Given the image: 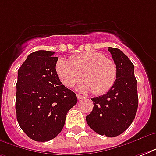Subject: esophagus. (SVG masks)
<instances>
[{"mask_svg":"<svg viewBox=\"0 0 156 156\" xmlns=\"http://www.w3.org/2000/svg\"><path fill=\"white\" fill-rule=\"evenodd\" d=\"M77 98H78V100H83V99H84V96L83 95H79V94H77Z\"/></svg>","mask_w":156,"mask_h":156,"instance_id":"esophagus-1","label":"esophagus"}]
</instances>
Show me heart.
Segmentation results:
<instances>
[{
    "label": "heart",
    "instance_id": "1",
    "mask_svg": "<svg viewBox=\"0 0 156 156\" xmlns=\"http://www.w3.org/2000/svg\"><path fill=\"white\" fill-rule=\"evenodd\" d=\"M56 72L64 86L72 87L81 78L84 82L78 87L83 92L91 91L94 95L108 92L116 78L114 61L100 52L89 51L76 54L70 61L61 57L56 64Z\"/></svg>",
    "mask_w": 156,
    "mask_h": 156
}]
</instances>
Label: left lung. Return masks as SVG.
<instances>
[{
  "label": "left lung",
  "mask_w": 156,
  "mask_h": 156,
  "mask_svg": "<svg viewBox=\"0 0 156 156\" xmlns=\"http://www.w3.org/2000/svg\"><path fill=\"white\" fill-rule=\"evenodd\" d=\"M116 66V79L112 87L102 96L92 98L94 107L86 120L100 135L116 137L133 122L138 106L134 66L122 51L108 48Z\"/></svg>",
  "instance_id": "1"
}]
</instances>
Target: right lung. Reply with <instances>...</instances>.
Listing matches in <instances>:
<instances>
[{"label":"right lung","mask_w":156,"mask_h":156,"mask_svg":"<svg viewBox=\"0 0 156 156\" xmlns=\"http://www.w3.org/2000/svg\"><path fill=\"white\" fill-rule=\"evenodd\" d=\"M39 50L27 56L18 71L15 108L23 132L37 142L61 133L66 114L78 102L76 94L62 85L56 72L58 57Z\"/></svg>","instance_id":"right-lung-1"}]
</instances>
